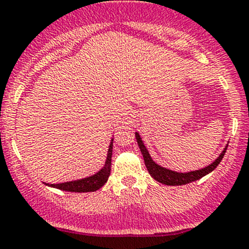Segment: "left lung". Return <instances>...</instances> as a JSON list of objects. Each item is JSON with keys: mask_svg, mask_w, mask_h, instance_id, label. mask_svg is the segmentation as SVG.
I'll return each instance as SVG.
<instances>
[{"mask_svg": "<svg viewBox=\"0 0 249 249\" xmlns=\"http://www.w3.org/2000/svg\"><path fill=\"white\" fill-rule=\"evenodd\" d=\"M136 140L140 145L141 152H142L143 154L145 167H147L149 175L152 176L155 180H158V182L162 183V184L165 185H182V184H188V183H192L194 182V180L200 179V178H202L203 176H206L207 173L212 172L213 170L219 165V162L222 161L223 157H224L225 152H227V147H225V149L223 150L222 154L215 159V161H213L210 166L205 167V169L197 170V171L188 172V173H178V172L171 171V170L164 169V167L155 164V162L152 160V158H150L147 148H145L144 144H143L142 140H141L139 134H136Z\"/></svg>", "mask_w": 249, "mask_h": 249, "instance_id": "obj_1", "label": "left lung"}]
</instances>
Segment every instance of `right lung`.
<instances>
[{"mask_svg":"<svg viewBox=\"0 0 249 249\" xmlns=\"http://www.w3.org/2000/svg\"><path fill=\"white\" fill-rule=\"evenodd\" d=\"M112 147L113 142H110L108 154H107L106 164H105L104 169L99 171L96 175L91 176V177L84 178V179L73 180V182L67 183H60V184H48L50 187L57 188L60 190H65V192H73V193H87V192H95V190L100 189L105 183L108 180L109 173H110V165H112Z\"/></svg>","mask_w":249,"mask_h":249,"instance_id":"obj_1","label":"right lung"}]
</instances>
